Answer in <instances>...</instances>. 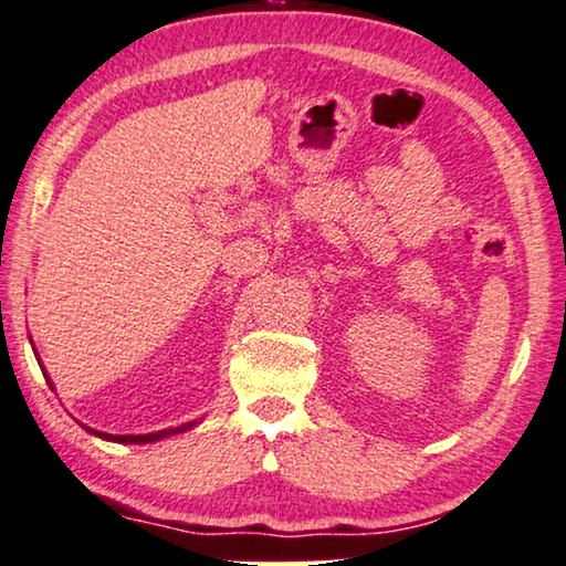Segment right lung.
<instances>
[{"mask_svg": "<svg viewBox=\"0 0 566 566\" xmlns=\"http://www.w3.org/2000/svg\"><path fill=\"white\" fill-rule=\"evenodd\" d=\"M35 356H38V354H35ZM38 361H41V359H38ZM41 366H43V364H41ZM43 374H45V369H43ZM45 379H48V374H45ZM48 385H51V389H53V381H51V379H48ZM197 423H200V420H189V423H181V426H177V428H166V431L138 433V436H115V433H105V431H94V428L84 426V423H82V428H86V431H90L92 436H97V439H105V441H113V443H154V441L169 439V436L192 431V428H195Z\"/></svg>", "mask_w": 566, "mask_h": 566, "instance_id": "obj_1", "label": "right lung"}]
</instances>
